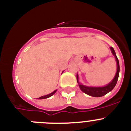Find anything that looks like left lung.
Returning a JSON list of instances; mask_svg holds the SVG:
<instances>
[{"label": "left lung", "instance_id": "1", "mask_svg": "<svg viewBox=\"0 0 131 131\" xmlns=\"http://www.w3.org/2000/svg\"><path fill=\"white\" fill-rule=\"evenodd\" d=\"M110 50L111 51H112V54L115 56V58L116 59V63L117 66L116 73H115L114 78L113 79V80L110 83L104 86H88L81 84L79 83V75L78 74H77V83L79 84V86L80 89L84 93L93 97H101L106 95V94H107L108 92H110L111 91H112L113 88L115 87V86L116 85L118 77H119V60H118V58L117 57L114 49L112 47H110Z\"/></svg>", "mask_w": 131, "mask_h": 131}]
</instances>
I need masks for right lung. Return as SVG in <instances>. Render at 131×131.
<instances>
[{"label": "right lung", "instance_id": "obj_1", "mask_svg": "<svg viewBox=\"0 0 131 131\" xmlns=\"http://www.w3.org/2000/svg\"><path fill=\"white\" fill-rule=\"evenodd\" d=\"M57 91V90H55L54 91H53L52 93L50 94H47V95H45V96H42L40 97V98H39V99H45V98H49V97L52 96L53 95V94H54L56 93V92Z\"/></svg>", "mask_w": 131, "mask_h": 131}]
</instances>
